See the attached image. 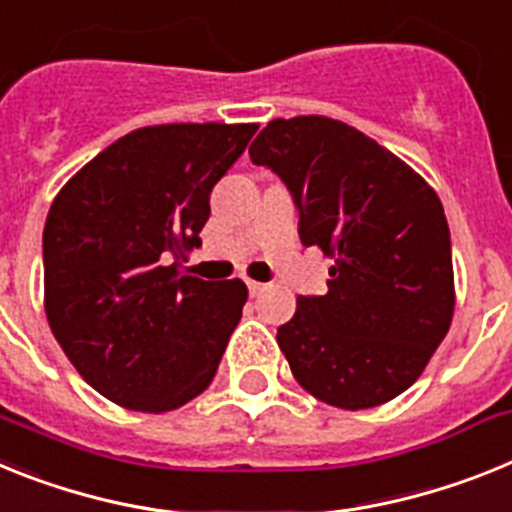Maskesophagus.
I'll return each mask as SVG.
<instances>
[{
  "label": "esophagus",
  "instance_id": "34e87169",
  "mask_svg": "<svg viewBox=\"0 0 512 512\" xmlns=\"http://www.w3.org/2000/svg\"><path fill=\"white\" fill-rule=\"evenodd\" d=\"M247 288H250V296H260L265 291V283H257V281H247Z\"/></svg>",
  "mask_w": 512,
  "mask_h": 512
}]
</instances>
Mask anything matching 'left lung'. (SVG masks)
<instances>
[{"label": "left lung", "mask_w": 512, "mask_h": 512, "mask_svg": "<svg viewBox=\"0 0 512 512\" xmlns=\"http://www.w3.org/2000/svg\"><path fill=\"white\" fill-rule=\"evenodd\" d=\"M250 159L281 177L304 247L335 257L278 345L309 394L342 410L410 389L453 317L451 231L428 182L366 133L322 115L270 121Z\"/></svg>", "instance_id": "obj_1"}]
</instances>
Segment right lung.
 I'll return each mask as SVG.
<instances>
[{
    "mask_svg": "<svg viewBox=\"0 0 512 512\" xmlns=\"http://www.w3.org/2000/svg\"><path fill=\"white\" fill-rule=\"evenodd\" d=\"M255 123L128 133L64 185L43 229L46 317L82 379L110 402L167 412L198 397L242 317V281L177 270L201 247L213 185Z\"/></svg>",
    "mask_w": 512,
    "mask_h": 512,
    "instance_id": "right-lung-1",
    "label": "right lung"
}]
</instances>
